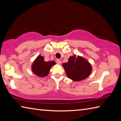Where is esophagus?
<instances>
[{"mask_svg": "<svg viewBox=\"0 0 121 121\" xmlns=\"http://www.w3.org/2000/svg\"><path fill=\"white\" fill-rule=\"evenodd\" d=\"M56 63L58 64V65H61V61L60 60H58H58H56Z\"/></svg>", "mask_w": 121, "mask_h": 121, "instance_id": "obj_1", "label": "esophagus"}]
</instances>
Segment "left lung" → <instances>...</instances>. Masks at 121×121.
Returning a JSON list of instances; mask_svg holds the SVG:
<instances>
[{
  "instance_id": "1",
  "label": "left lung",
  "mask_w": 121,
  "mask_h": 121,
  "mask_svg": "<svg viewBox=\"0 0 121 121\" xmlns=\"http://www.w3.org/2000/svg\"><path fill=\"white\" fill-rule=\"evenodd\" d=\"M66 75L74 81H80L86 78L91 71V66L88 61L81 56L74 55L69 58V61L64 63Z\"/></svg>"
}]
</instances>
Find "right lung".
I'll list each match as a JSON object with an SVG mask.
<instances>
[{
    "instance_id": "obj_1",
    "label": "right lung",
    "mask_w": 121,
    "mask_h": 121,
    "mask_svg": "<svg viewBox=\"0 0 121 121\" xmlns=\"http://www.w3.org/2000/svg\"><path fill=\"white\" fill-rule=\"evenodd\" d=\"M56 63L54 61L45 62L44 58L41 56H38L32 65V71L35 75L40 77L47 76L51 66Z\"/></svg>"
}]
</instances>
